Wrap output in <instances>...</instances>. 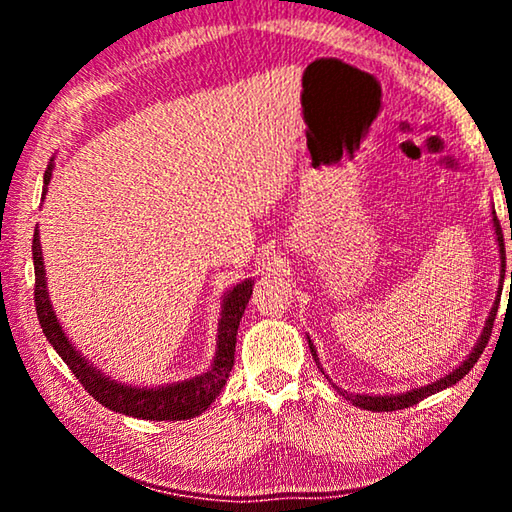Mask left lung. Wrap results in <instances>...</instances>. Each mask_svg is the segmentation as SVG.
<instances>
[{
  "label": "left lung",
  "instance_id": "1",
  "mask_svg": "<svg viewBox=\"0 0 512 512\" xmlns=\"http://www.w3.org/2000/svg\"><path fill=\"white\" fill-rule=\"evenodd\" d=\"M492 228H495V239H497V248H499V262H501V266H499V291H497V300H495V305H492L488 318H485L483 332H481V336H479V341L474 343L472 352L467 354V357H465L461 363H458V366H456L452 372H447V375H443L440 379L431 381V384H424V386H420V388H411V391H406V393H395V395H370V393H350V391H345V388H339V386H336L334 381L329 379V375H325V370H323V366H320V361H318L316 345L311 343V339L307 336V339H309L311 357H314V361H316V366L320 368V372H323V375H325L329 381H332V386L336 388V393L343 395L345 400H350L354 406H359V409H366V411H397V409H409V406L418 404L420 400H424V397H429V395H433V393H440V391H445V388L454 386L456 381H461V379L467 375V372H470V368H474L476 359L481 357V352L485 350V345H488L490 332H492V323H495L497 307H499L501 284H504V275H506L504 235H501V225H499V221H497L495 207H492ZM510 239H512V237H510ZM510 282H512V271H510Z\"/></svg>",
  "mask_w": 512,
  "mask_h": 512
}]
</instances>
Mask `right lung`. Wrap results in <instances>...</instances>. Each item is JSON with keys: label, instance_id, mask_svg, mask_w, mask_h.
I'll list each match as a JSON object with an SVG mask.
<instances>
[{"label": "right lung", "instance_id": "obj_1", "mask_svg": "<svg viewBox=\"0 0 512 512\" xmlns=\"http://www.w3.org/2000/svg\"><path fill=\"white\" fill-rule=\"evenodd\" d=\"M56 162L49 160L45 171V187H42V201L47 196V185L54 176ZM33 268H36V311L38 320L45 332L51 348L58 352V357L67 363V368L74 372V377L81 381L94 400L115 413L131 415L142 420H192L196 415L210 409V404L221 393L225 381L230 377V370L235 366V345L239 320L244 316L250 296H253V277H246L223 293L219 329H216V352L210 368L201 375L189 377L183 381H171L162 386H135L128 381L112 379L106 372L99 370L94 363L83 357V352L76 348L69 339L63 323L56 316V309L51 305L47 271L42 262V244L40 230L36 225L33 232Z\"/></svg>", "mask_w": 512, "mask_h": 512}]
</instances>
